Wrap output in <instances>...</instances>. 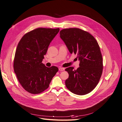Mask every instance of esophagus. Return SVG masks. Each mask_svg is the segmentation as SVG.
I'll return each mask as SVG.
<instances>
[{
  "label": "esophagus",
  "mask_w": 122,
  "mask_h": 122,
  "mask_svg": "<svg viewBox=\"0 0 122 122\" xmlns=\"http://www.w3.org/2000/svg\"><path fill=\"white\" fill-rule=\"evenodd\" d=\"M59 70H60V71H64L65 70L64 68H63V67H59Z\"/></svg>",
  "instance_id": "esophagus-1"
}]
</instances>
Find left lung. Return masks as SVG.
I'll list each match as a JSON object with an SVG mask.
<instances>
[{"label": "left lung", "instance_id": "left-lung-1", "mask_svg": "<svg viewBox=\"0 0 122 122\" xmlns=\"http://www.w3.org/2000/svg\"><path fill=\"white\" fill-rule=\"evenodd\" d=\"M60 38L70 54H75L80 67L65 69L69 74L65 85L70 91L78 95L91 92L99 82L103 70V60L97 41L89 32L79 28L64 29Z\"/></svg>", "mask_w": 122, "mask_h": 122}]
</instances>
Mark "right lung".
I'll list each match as a JSON object with an SVG mask.
<instances>
[{"label": "right lung", "mask_w": 122, "mask_h": 122, "mask_svg": "<svg viewBox=\"0 0 122 122\" xmlns=\"http://www.w3.org/2000/svg\"><path fill=\"white\" fill-rule=\"evenodd\" d=\"M59 30L35 29L25 34L19 42L14 58V71L22 87L31 94H40L48 89L58 71L57 67H48L42 61Z\"/></svg>", "instance_id": "right-lung-1"}]
</instances>
